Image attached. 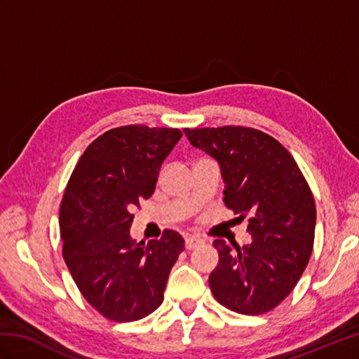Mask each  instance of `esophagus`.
<instances>
[{
  "label": "esophagus",
  "mask_w": 359,
  "mask_h": 359,
  "mask_svg": "<svg viewBox=\"0 0 359 359\" xmlns=\"http://www.w3.org/2000/svg\"><path fill=\"white\" fill-rule=\"evenodd\" d=\"M202 242L203 241L199 239V238H196V236H188V238H185V248L187 250H193L196 247H199Z\"/></svg>",
  "instance_id": "34e87169"
}]
</instances>
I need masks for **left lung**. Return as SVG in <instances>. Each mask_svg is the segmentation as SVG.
Segmentation results:
<instances>
[{"instance_id": "obj_1", "label": "left lung", "mask_w": 359, "mask_h": 359, "mask_svg": "<svg viewBox=\"0 0 359 359\" xmlns=\"http://www.w3.org/2000/svg\"><path fill=\"white\" fill-rule=\"evenodd\" d=\"M194 148L217 160L224 202L239 220L248 217V245H212L219 264L210 274L217 302L241 315L278 307L299 280L313 250V194L292 154L259 129L243 126L184 129Z\"/></svg>"}]
</instances>
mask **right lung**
Segmentation results:
<instances>
[{
    "label": "right lung",
    "instance_id": "obj_1",
    "mask_svg": "<svg viewBox=\"0 0 359 359\" xmlns=\"http://www.w3.org/2000/svg\"><path fill=\"white\" fill-rule=\"evenodd\" d=\"M180 137L175 128L109 129L83 152L67 182L60 205L65 262L85 299L111 321L152 313L185 248L172 230L148 243L129 234L133 208L154 193L160 166Z\"/></svg>",
    "mask_w": 359,
    "mask_h": 359
}]
</instances>
